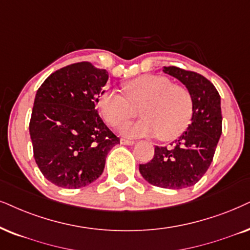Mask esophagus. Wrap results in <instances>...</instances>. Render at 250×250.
<instances>
[{
  "label": "esophagus",
  "instance_id": "obj_1",
  "mask_svg": "<svg viewBox=\"0 0 250 250\" xmlns=\"http://www.w3.org/2000/svg\"><path fill=\"white\" fill-rule=\"evenodd\" d=\"M120 143L123 144V145H134L135 142L134 141H129V140H125V138H121Z\"/></svg>",
  "mask_w": 250,
  "mask_h": 250
}]
</instances>
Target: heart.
Masks as SVG:
<instances>
[{
	"mask_svg": "<svg viewBox=\"0 0 250 250\" xmlns=\"http://www.w3.org/2000/svg\"><path fill=\"white\" fill-rule=\"evenodd\" d=\"M125 94L107 90L99 98V108L109 125H121L141 107L143 120L121 128L130 137L152 136L172 141L185 132L192 115V98L185 86L172 84L166 76L143 75L122 85Z\"/></svg>",
	"mask_w": 250,
	"mask_h": 250,
	"instance_id": "1",
	"label": "heart"
}]
</instances>
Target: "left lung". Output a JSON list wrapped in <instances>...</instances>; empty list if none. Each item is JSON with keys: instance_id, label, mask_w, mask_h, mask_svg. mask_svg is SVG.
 Listing matches in <instances>:
<instances>
[{"instance_id": "obj_1", "label": "left lung", "mask_w": 250, "mask_h": 250, "mask_svg": "<svg viewBox=\"0 0 250 250\" xmlns=\"http://www.w3.org/2000/svg\"><path fill=\"white\" fill-rule=\"evenodd\" d=\"M163 71L181 82L191 94L190 125L170 147H154L153 158L140 165V173L157 187L188 188L200 181L212 163L222 135L220 96L214 85L197 72L176 67H163Z\"/></svg>"}]
</instances>
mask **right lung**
<instances>
[{
    "label": "right lung",
    "instance_id": "1",
    "mask_svg": "<svg viewBox=\"0 0 250 250\" xmlns=\"http://www.w3.org/2000/svg\"><path fill=\"white\" fill-rule=\"evenodd\" d=\"M107 81L106 69L81 62L53 72L38 88L28 128L34 159L58 187L78 189L96 181L120 143L96 109Z\"/></svg>",
    "mask_w": 250,
    "mask_h": 250
}]
</instances>
